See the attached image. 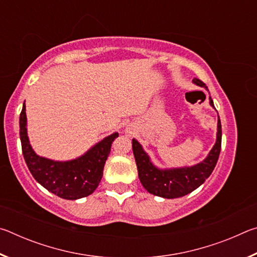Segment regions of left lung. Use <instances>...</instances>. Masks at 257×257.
<instances>
[{
    "label": "left lung",
    "instance_id": "left-lung-1",
    "mask_svg": "<svg viewBox=\"0 0 257 257\" xmlns=\"http://www.w3.org/2000/svg\"><path fill=\"white\" fill-rule=\"evenodd\" d=\"M193 81L198 86L207 88L206 85L197 78H195ZM210 104L212 106L214 105L211 97ZM221 138H222V130H221V121L219 119L215 145L213 146L207 158L194 167L170 169V170H160L155 168L151 163L150 158L144 150L142 149L141 144L136 139H133V152L136 160L139 180L144 188L155 196L164 198L185 196L198 188L214 170L221 151Z\"/></svg>",
    "mask_w": 257,
    "mask_h": 257
}]
</instances>
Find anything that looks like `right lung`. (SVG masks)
I'll use <instances>...</instances> for the list:
<instances>
[{
    "mask_svg": "<svg viewBox=\"0 0 257 257\" xmlns=\"http://www.w3.org/2000/svg\"><path fill=\"white\" fill-rule=\"evenodd\" d=\"M25 111L24 104L19 119L21 149L26 164L35 180L64 199H78L92 194L102 179L104 164L111 152L112 142L119 134L114 133L104 138L80 158L68 162H55L35 154L28 141Z\"/></svg>",
    "mask_w": 257,
    "mask_h": 257,
    "instance_id": "add662e5",
    "label": "right lung"
}]
</instances>
